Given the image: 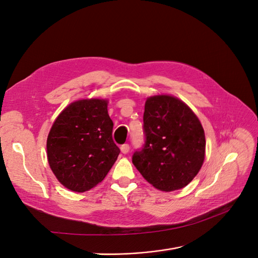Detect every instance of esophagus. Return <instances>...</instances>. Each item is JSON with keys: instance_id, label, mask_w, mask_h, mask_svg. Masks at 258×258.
Masks as SVG:
<instances>
[{"instance_id": "1", "label": "esophagus", "mask_w": 258, "mask_h": 258, "mask_svg": "<svg viewBox=\"0 0 258 258\" xmlns=\"http://www.w3.org/2000/svg\"><path fill=\"white\" fill-rule=\"evenodd\" d=\"M129 150H130V146H129V144H122L121 146H120V151H121V153L122 154H127L128 152H129Z\"/></svg>"}]
</instances>
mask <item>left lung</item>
Returning a JSON list of instances; mask_svg holds the SVG:
<instances>
[{
  "label": "left lung",
  "instance_id": "obj_1",
  "mask_svg": "<svg viewBox=\"0 0 258 258\" xmlns=\"http://www.w3.org/2000/svg\"><path fill=\"white\" fill-rule=\"evenodd\" d=\"M145 142L132 162L155 188L181 189L202 167L206 137L200 120L183 101L172 96L147 98L143 115Z\"/></svg>",
  "mask_w": 258,
  "mask_h": 258
}]
</instances>
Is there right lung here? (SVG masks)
Returning <instances> with one entry per match:
<instances>
[{"instance_id": "add662e5", "label": "right lung", "mask_w": 258, "mask_h": 258, "mask_svg": "<svg viewBox=\"0 0 258 258\" xmlns=\"http://www.w3.org/2000/svg\"><path fill=\"white\" fill-rule=\"evenodd\" d=\"M103 99L79 100L54 120L47 138L49 167L68 189L84 192L102 182L120 153Z\"/></svg>"}]
</instances>
